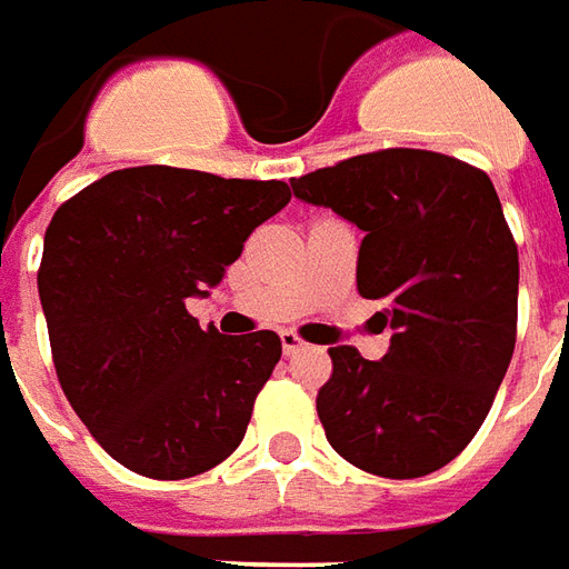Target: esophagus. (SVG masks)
<instances>
[{"mask_svg":"<svg viewBox=\"0 0 569 569\" xmlns=\"http://www.w3.org/2000/svg\"><path fill=\"white\" fill-rule=\"evenodd\" d=\"M281 349H284V356H297L300 349H306V342L293 330H281Z\"/></svg>","mask_w":569,"mask_h":569,"instance_id":"1","label":"esophagus"}]
</instances>
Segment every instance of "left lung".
<instances>
[{
	"mask_svg": "<svg viewBox=\"0 0 569 569\" xmlns=\"http://www.w3.org/2000/svg\"><path fill=\"white\" fill-rule=\"evenodd\" d=\"M293 196L356 223L358 293L392 328L380 361L328 349L318 420L380 478L438 471L481 429L518 328V248L490 177L429 149H380L293 177Z\"/></svg>",
	"mask_w": 569,
	"mask_h": 569,
	"instance_id": "left-lung-1",
	"label": "left lung"
}]
</instances>
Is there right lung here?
<instances>
[{"instance_id":"add662e5","label":"right lung","mask_w":569,"mask_h":569,"mask_svg":"<svg viewBox=\"0 0 569 569\" xmlns=\"http://www.w3.org/2000/svg\"><path fill=\"white\" fill-rule=\"evenodd\" d=\"M291 201L281 180L140 164L63 201L46 232L39 300L60 389L124 469L180 481L241 445L281 358L276 330H201L208 297L253 229Z\"/></svg>"}]
</instances>
